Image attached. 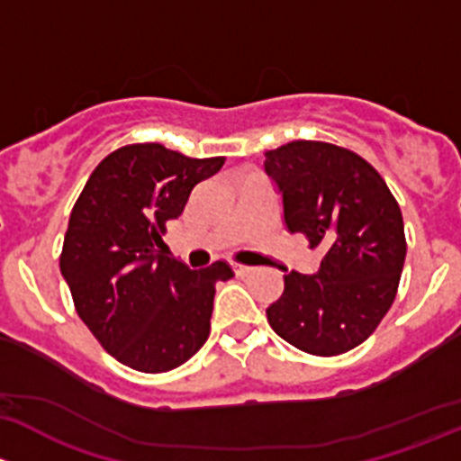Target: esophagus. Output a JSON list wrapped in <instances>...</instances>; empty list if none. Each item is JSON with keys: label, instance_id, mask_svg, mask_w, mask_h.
<instances>
[{"label": "esophagus", "instance_id": "esophagus-1", "mask_svg": "<svg viewBox=\"0 0 461 461\" xmlns=\"http://www.w3.org/2000/svg\"><path fill=\"white\" fill-rule=\"evenodd\" d=\"M232 270H235L237 277H249V275L253 273V268H250V266H244V264H232Z\"/></svg>", "mask_w": 461, "mask_h": 461}]
</instances>
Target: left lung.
Instances as JSON below:
<instances>
[{
	"label": "left lung",
	"instance_id": "1",
	"mask_svg": "<svg viewBox=\"0 0 461 461\" xmlns=\"http://www.w3.org/2000/svg\"><path fill=\"white\" fill-rule=\"evenodd\" d=\"M264 158L286 229L324 250L315 275H284L282 297L266 308L270 329L303 353H348L395 302L406 259L400 203L366 159L329 141H288Z\"/></svg>",
	"mask_w": 461,
	"mask_h": 461
}]
</instances>
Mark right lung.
Listing matches in <instances>:
<instances>
[{"instance_id": "obj_1", "label": "right lung", "mask_w": 461, "mask_h": 461, "mask_svg": "<svg viewBox=\"0 0 461 461\" xmlns=\"http://www.w3.org/2000/svg\"><path fill=\"white\" fill-rule=\"evenodd\" d=\"M224 161L128 144L99 161L75 202L61 275L90 333L128 368L173 371L208 339L215 284L235 273L226 262L191 270L159 249L166 224Z\"/></svg>"}]
</instances>
